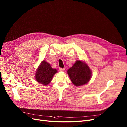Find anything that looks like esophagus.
<instances>
[{
    "mask_svg": "<svg viewBox=\"0 0 127 127\" xmlns=\"http://www.w3.org/2000/svg\"><path fill=\"white\" fill-rule=\"evenodd\" d=\"M59 70H60V71H64L65 70V68H59Z\"/></svg>",
    "mask_w": 127,
    "mask_h": 127,
    "instance_id": "34e87169",
    "label": "esophagus"
}]
</instances>
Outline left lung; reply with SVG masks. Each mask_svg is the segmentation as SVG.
Listing matches in <instances>:
<instances>
[{"mask_svg": "<svg viewBox=\"0 0 127 127\" xmlns=\"http://www.w3.org/2000/svg\"><path fill=\"white\" fill-rule=\"evenodd\" d=\"M71 81L76 86L84 85L89 81L91 72L89 67L80 60H77L67 71Z\"/></svg>", "mask_w": 127, "mask_h": 127, "instance_id": "left-lung-1", "label": "left lung"}]
</instances>
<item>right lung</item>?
I'll return each mask as SVG.
<instances>
[{"instance_id": "1", "label": "right lung", "mask_w": 127, "mask_h": 127, "mask_svg": "<svg viewBox=\"0 0 127 127\" xmlns=\"http://www.w3.org/2000/svg\"><path fill=\"white\" fill-rule=\"evenodd\" d=\"M57 72V70L52 68L49 63L43 61L36 71V79L39 83L46 85L52 81L54 75Z\"/></svg>"}]
</instances>
